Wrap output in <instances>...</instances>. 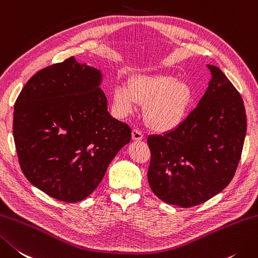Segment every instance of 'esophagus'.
<instances>
[{"instance_id":"1","label":"esophagus","mask_w":258,"mask_h":258,"mask_svg":"<svg viewBox=\"0 0 258 258\" xmlns=\"http://www.w3.org/2000/svg\"><path fill=\"white\" fill-rule=\"evenodd\" d=\"M142 139H143V133L141 132L140 130L134 128L132 131V140L133 141H140V140H142Z\"/></svg>"}]
</instances>
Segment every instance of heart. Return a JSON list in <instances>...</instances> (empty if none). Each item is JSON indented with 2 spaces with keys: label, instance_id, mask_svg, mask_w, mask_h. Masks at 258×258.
<instances>
[{
  "label": "heart",
  "instance_id": "obj_1",
  "mask_svg": "<svg viewBox=\"0 0 258 258\" xmlns=\"http://www.w3.org/2000/svg\"><path fill=\"white\" fill-rule=\"evenodd\" d=\"M113 102L119 115H128L138 104L144 105L146 125L156 132H168L184 120L192 102V92L172 76H136L128 86H116Z\"/></svg>",
  "mask_w": 258,
  "mask_h": 258
}]
</instances>
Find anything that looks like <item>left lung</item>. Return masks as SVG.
Listing matches in <instances>:
<instances>
[{"label": "left lung", "instance_id": "8db88e82", "mask_svg": "<svg viewBox=\"0 0 258 258\" xmlns=\"http://www.w3.org/2000/svg\"><path fill=\"white\" fill-rule=\"evenodd\" d=\"M198 106L178 127L150 135L148 181L164 203L182 208L204 204L229 184L246 135L244 102L216 66Z\"/></svg>", "mask_w": 258, "mask_h": 258}]
</instances>
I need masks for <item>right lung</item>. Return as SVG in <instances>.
Segmentation results:
<instances>
[{
  "label": "right lung",
  "mask_w": 258,
  "mask_h": 258,
  "mask_svg": "<svg viewBox=\"0 0 258 258\" xmlns=\"http://www.w3.org/2000/svg\"><path fill=\"white\" fill-rule=\"evenodd\" d=\"M100 80L98 69L70 57L39 70L15 100L13 136L22 172L64 203L92 194L132 136L107 112Z\"/></svg>",
  "instance_id": "add662e5"
}]
</instances>
